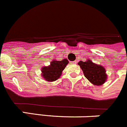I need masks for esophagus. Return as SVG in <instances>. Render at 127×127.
I'll return each instance as SVG.
<instances>
[{"label": "esophagus", "mask_w": 127, "mask_h": 127, "mask_svg": "<svg viewBox=\"0 0 127 127\" xmlns=\"http://www.w3.org/2000/svg\"><path fill=\"white\" fill-rule=\"evenodd\" d=\"M71 64H77V62L76 61H74V62H72Z\"/></svg>", "instance_id": "esophagus-1"}]
</instances>
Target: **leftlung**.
I'll list each match as a JSON object with an SVG mask.
<instances>
[{
	"label": "left lung",
	"mask_w": 127,
	"mask_h": 127,
	"mask_svg": "<svg viewBox=\"0 0 127 127\" xmlns=\"http://www.w3.org/2000/svg\"><path fill=\"white\" fill-rule=\"evenodd\" d=\"M77 64L81 68L85 77L94 85L101 86L107 81L106 70L102 65L95 64L90 59L85 62L79 61Z\"/></svg>",
	"instance_id": "obj_1"
}]
</instances>
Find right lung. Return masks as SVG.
I'll list each match as a JSON object with an SVG mask.
<instances>
[{
  "mask_svg": "<svg viewBox=\"0 0 127 127\" xmlns=\"http://www.w3.org/2000/svg\"><path fill=\"white\" fill-rule=\"evenodd\" d=\"M69 64L67 59H63L62 61H57L53 59L50 65L41 68V76L48 82H53L57 80L61 76L63 70Z\"/></svg>",
  "mask_w": 127,
  "mask_h": 127,
  "instance_id": "1",
  "label": "right lung"
}]
</instances>
